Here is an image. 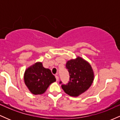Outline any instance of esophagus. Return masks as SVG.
I'll return each mask as SVG.
<instances>
[{"label":"esophagus","instance_id":"obj_1","mask_svg":"<svg viewBox=\"0 0 120 120\" xmlns=\"http://www.w3.org/2000/svg\"><path fill=\"white\" fill-rule=\"evenodd\" d=\"M55 77H56V81H58L59 80V76L57 74H56L55 75Z\"/></svg>","mask_w":120,"mask_h":120}]
</instances>
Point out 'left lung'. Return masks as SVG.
<instances>
[{"label": "left lung", "instance_id": "obj_1", "mask_svg": "<svg viewBox=\"0 0 120 120\" xmlns=\"http://www.w3.org/2000/svg\"><path fill=\"white\" fill-rule=\"evenodd\" d=\"M69 74V81L61 87L71 96H78L89 89L93 83L94 74L90 64L80 57L70 60L66 64ZM60 83H62L60 81Z\"/></svg>", "mask_w": 120, "mask_h": 120}]
</instances>
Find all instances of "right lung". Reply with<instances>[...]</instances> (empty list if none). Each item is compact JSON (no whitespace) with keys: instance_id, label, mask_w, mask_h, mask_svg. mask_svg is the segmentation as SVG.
Segmentation results:
<instances>
[{"instance_id":"1","label":"right lung","mask_w":120,"mask_h":120,"mask_svg":"<svg viewBox=\"0 0 120 120\" xmlns=\"http://www.w3.org/2000/svg\"><path fill=\"white\" fill-rule=\"evenodd\" d=\"M24 81L31 93L41 95L46 91L50 84L55 82L56 78L49 69L45 68L42 63L38 62L25 71Z\"/></svg>"}]
</instances>
